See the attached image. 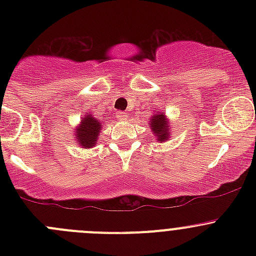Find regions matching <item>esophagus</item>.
<instances>
[{
    "label": "esophagus",
    "instance_id": "esophagus-1",
    "mask_svg": "<svg viewBox=\"0 0 256 256\" xmlns=\"http://www.w3.org/2000/svg\"><path fill=\"white\" fill-rule=\"evenodd\" d=\"M128 114L126 112H116V118H120V120H126V118H128Z\"/></svg>",
    "mask_w": 256,
    "mask_h": 256
}]
</instances>
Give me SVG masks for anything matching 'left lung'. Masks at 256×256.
Masks as SVG:
<instances>
[{
    "mask_svg": "<svg viewBox=\"0 0 256 256\" xmlns=\"http://www.w3.org/2000/svg\"><path fill=\"white\" fill-rule=\"evenodd\" d=\"M150 128H151L152 134L156 136V140L161 141V142L168 140L171 136L170 124L167 122V118L164 112H157L152 115L151 120H150Z\"/></svg>",
    "mask_w": 256,
    "mask_h": 256,
    "instance_id": "left-lung-1",
    "label": "left lung"
}]
</instances>
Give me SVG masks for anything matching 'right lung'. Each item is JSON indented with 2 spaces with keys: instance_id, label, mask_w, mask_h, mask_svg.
<instances>
[{
  "instance_id": "obj_1",
  "label": "right lung",
  "mask_w": 256,
  "mask_h": 256,
  "mask_svg": "<svg viewBox=\"0 0 256 256\" xmlns=\"http://www.w3.org/2000/svg\"><path fill=\"white\" fill-rule=\"evenodd\" d=\"M102 122L92 115H85L76 128V140L82 148H92L98 141Z\"/></svg>"
}]
</instances>
